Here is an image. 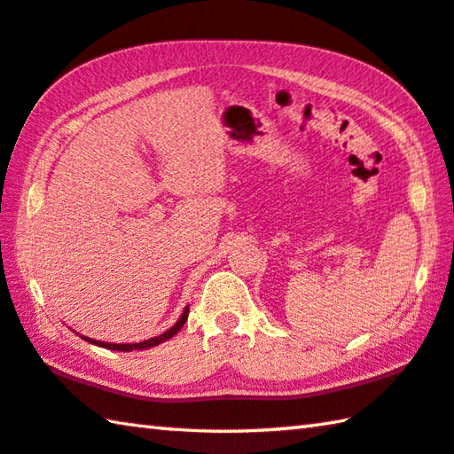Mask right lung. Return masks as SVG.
Masks as SVG:
<instances>
[{"mask_svg": "<svg viewBox=\"0 0 454 454\" xmlns=\"http://www.w3.org/2000/svg\"><path fill=\"white\" fill-rule=\"evenodd\" d=\"M188 310L190 306H186V310L182 312V317L178 318V322L172 328H168L164 334H160L156 338H150V340H144V342H134V344H112V342H102V340H94V338H88V336H82L83 340H88L90 344H96V347H102L107 350H121V352H132V350H145V348H152V347H158L160 342H166L170 340L174 334H178V330L186 325L188 320Z\"/></svg>", "mask_w": 454, "mask_h": 454, "instance_id": "1", "label": "right lung"}]
</instances>
